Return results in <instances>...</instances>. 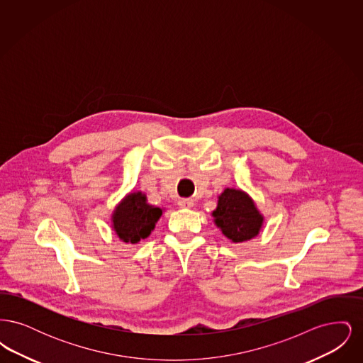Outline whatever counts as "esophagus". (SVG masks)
<instances>
[{
  "instance_id": "esophagus-1",
  "label": "esophagus",
  "mask_w": 363,
  "mask_h": 363,
  "mask_svg": "<svg viewBox=\"0 0 363 363\" xmlns=\"http://www.w3.org/2000/svg\"><path fill=\"white\" fill-rule=\"evenodd\" d=\"M178 206L181 208H191L193 207V200H190V199H179L178 200Z\"/></svg>"
}]
</instances>
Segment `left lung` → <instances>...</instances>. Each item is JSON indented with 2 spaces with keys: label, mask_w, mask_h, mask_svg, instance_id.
<instances>
[{
  "label": "left lung",
  "mask_w": 363,
  "mask_h": 363,
  "mask_svg": "<svg viewBox=\"0 0 363 363\" xmlns=\"http://www.w3.org/2000/svg\"><path fill=\"white\" fill-rule=\"evenodd\" d=\"M215 225L231 242H245L255 238L261 230L264 216L255 201L240 189L227 188L218 199V207L212 212Z\"/></svg>",
  "instance_id": "8db88e82"
}]
</instances>
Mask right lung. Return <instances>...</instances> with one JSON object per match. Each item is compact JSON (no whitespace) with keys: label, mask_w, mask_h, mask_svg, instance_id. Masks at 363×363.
Wrapping results in <instances>:
<instances>
[{"label":"right lung","mask_w":363,"mask_h":363,"mask_svg":"<svg viewBox=\"0 0 363 363\" xmlns=\"http://www.w3.org/2000/svg\"><path fill=\"white\" fill-rule=\"evenodd\" d=\"M162 213V208L147 203L145 194L133 191L114 209L111 216L113 228L121 241L138 243L151 234Z\"/></svg>","instance_id":"1"}]
</instances>
